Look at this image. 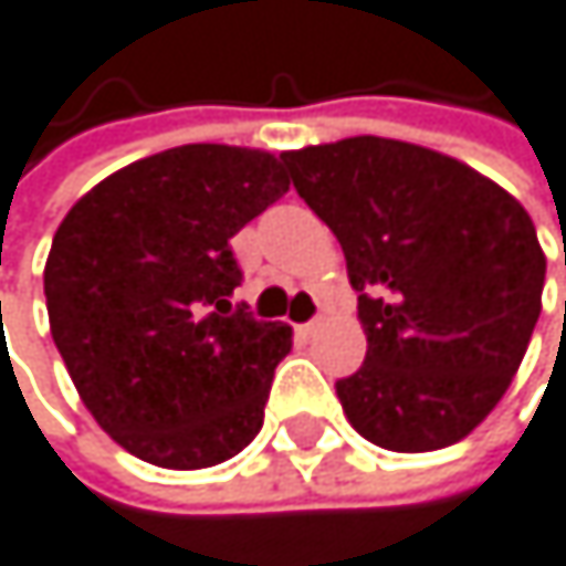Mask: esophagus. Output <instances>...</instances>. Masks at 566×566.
<instances>
[{
  "mask_svg": "<svg viewBox=\"0 0 566 566\" xmlns=\"http://www.w3.org/2000/svg\"><path fill=\"white\" fill-rule=\"evenodd\" d=\"M315 329H318V318H308V322L298 325V333H302V336H312Z\"/></svg>",
  "mask_w": 566,
  "mask_h": 566,
  "instance_id": "esophagus-1",
  "label": "esophagus"
}]
</instances>
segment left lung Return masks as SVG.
Wrapping results in <instances>:
<instances>
[{"label":"left lung","instance_id":"obj_1","mask_svg":"<svg viewBox=\"0 0 566 566\" xmlns=\"http://www.w3.org/2000/svg\"><path fill=\"white\" fill-rule=\"evenodd\" d=\"M281 166L359 292L366 359L336 380L349 424L390 451L462 441L506 394L539 318L547 258L530 213L459 159L394 138L281 151Z\"/></svg>","mask_w":566,"mask_h":566}]
</instances>
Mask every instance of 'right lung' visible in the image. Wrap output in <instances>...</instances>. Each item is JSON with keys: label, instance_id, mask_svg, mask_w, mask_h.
I'll use <instances>...</instances> for the list:
<instances>
[{"label": "right lung", "instance_id": "add662e5", "mask_svg": "<svg viewBox=\"0 0 566 566\" xmlns=\"http://www.w3.org/2000/svg\"><path fill=\"white\" fill-rule=\"evenodd\" d=\"M285 192L268 151L179 145L107 176L56 227L43 271L53 343L135 459L210 469L261 431L292 329L233 302L244 271L230 237Z\"/></svg>", "mask_w": 566, "mask_h": 566}]
</instances>
